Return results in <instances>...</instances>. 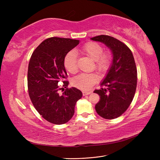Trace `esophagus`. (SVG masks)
<instances>
[{
	"label": "esophagus",
	"mask_w": 160,
	"mask_h": 160,
	"mask_svg": "<svg viewBox=\"0 0 160 160\" xmlns=\"http://www.w3.org/2000/svg\"><path fill=\"white\" fill-rule=\"evenodd\" d=\"M91 93V91H83V95L85 96V95H88L89 94Z\"/></svg>",
	"instance_id": "34e87169"
}]
</instances>
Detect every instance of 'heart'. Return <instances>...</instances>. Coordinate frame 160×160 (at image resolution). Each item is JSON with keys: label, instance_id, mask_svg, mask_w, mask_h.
Instances as JSON below:
<instances>
[{"label": "heart", "instance_id": "heart-1", "mask_svg": "<svg viewBox=\"0 0 160 160\" xmlns=\"http://www.w3.org/2000/svg\"><path fill=\"white\" fill-rule=\"evenodd\" d=\"M103 47L98 42H90L81 48L83 54L95 61V65L99 71H105L108 69L111 57L108 53L103 52ZM64 65L66 69L71 73H75L77 71V54L75 51H71L64 57ZM99 80L98 75L95 73H82L74 77L71 83L75 88L81 90L88 91Z\"/></svg>", "mask_w": 160, "mask_h": 160}]
</instances>
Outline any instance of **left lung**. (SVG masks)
<instances>
[{"instance_id": "8db88e82", "label": "left lung", "mask_w": 160, "mask_h": 160, "mask_svg": "<svg viewBox=\"0 0 160 160\" xmlns=\"http://www.w3.org/2000/svg\"><path fill=\"white\" fill-rule=\"evenodd\" d=\"M91 40L101 42L111 50L113 60L100 89L94 93L100 97L95 110L107 119L117 118L128 109L134 98L137 87V69L133 55L128 47L117 38L99 35Z\"/></svg>"}]
</instances>
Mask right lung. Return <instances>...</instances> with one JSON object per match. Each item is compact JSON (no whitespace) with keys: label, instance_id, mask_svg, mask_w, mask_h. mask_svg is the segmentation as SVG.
Instances as JSON below:
<instances>
[{"label":"right lung","instance_id":"obj_1","mask_svg":"<svg viewBox=\"0 0 160 160\" xmlns=\"http://www.w3.org/2000/svg\"><path fill=\"white\" fill-rule=\"evenodd\" d=\"M79 43V40L51 37L42 41L32 52L28 64V95L36 109L48 122L64 124L72 118L82 92L75 88L59 93L58 83L67 76L64 65L66 54ZM63 82L66 88L69 81Z\"/></svg>","mask_w":160,"mask_h":160}]
</instances>
